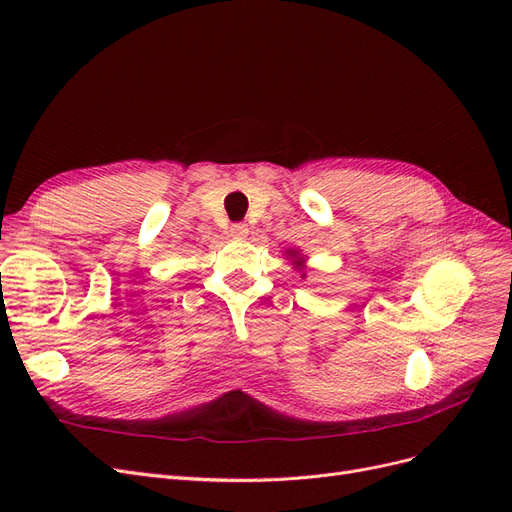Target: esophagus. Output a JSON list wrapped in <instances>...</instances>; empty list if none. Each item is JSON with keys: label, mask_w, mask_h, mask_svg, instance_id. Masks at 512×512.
I'll use <instances>...</instances> for the list:
<instances>
[{"label": "esophagus", "mask_w": 512, "mask_h": 512, "mask_svg": "<svg viewBox=\"0 0 512 512\" xmlns=\"http://www.w3.org/2000/svg\"><path fill=\"white\" fill-rule=\"evenodd\" d=\"M247 235H250V228H247V224H232L230 226V237L232 239H245Z\"/></svg>", "instance_id": "1"}]
</instances>
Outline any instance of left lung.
<instances>
[{
  "mask_svg": "<svg viewBox=\"0 0 512 512\" xmlns=\"http://www.w3.org/2000/svg\"><path fill=\"white\" fill-rule=\"evenodd\" d=\"M288 254H290V250H288ZM292 256V254H290ZM294 265H297V262H294Z\"/></svg>",
  "mask_w": 512,
  "mask_h": 512,
  "instance_id": "1",
  "label": "left lung"
}]
</instances>
